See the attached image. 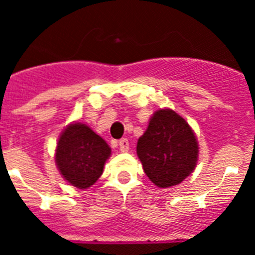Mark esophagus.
<instances>
[{
	"label": "esophagus",
	"mask_w": 255,
	"mask_h": 255,
	"mask_svg": "<svg viewBox=\"0 0 255 255\" xmlns=\"http://www.w3.org/2000/svg\"><path fill=\"white\" fill-rule=\"evenodd\" d=\"M119 145H120L121 152H128V150H129V140H128L126 138L120 139V141H119Z\"/></svg>",
	"instance_id": "obj_1"
}]
</instances>
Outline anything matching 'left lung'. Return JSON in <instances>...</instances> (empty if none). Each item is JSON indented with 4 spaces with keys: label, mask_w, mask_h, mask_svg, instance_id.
<instances>
[{
    "label": "left lung",
    "mask_w": 255,
    "mask_h": 255,
    "mask_svg": "<svg viewBox=\"0 0 255 255\" xmlns=\"http://www.w3.org/2000/svg\"><path fill=\"white\" fill-rule=\"evenodd\" d=\"M198 141L180 115L158 110L136 145L143 170L158 188H170L186 179L197 166Z\"/></svg>",
    "instance_id": "1"
}]
</instances>
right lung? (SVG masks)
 Wrapping results in <instances>:
<instances>
[{
	"instance_id": "add662e5",
	"label": "right lung",
	"mask_w": 255,
	"mask_h": 255,
	"mask_svg": "<svg viewBox=\"0 0 255 255\" xmlns=\"http://www.w3.org/2000/svg\"><path fill=\"white\" fill-rule=\"evenodd\" d=\"M111 148L85 124H70L56 148V164L69 184L78 189L92 186L103 172Z\"/></svg>"
}]
</instances>
